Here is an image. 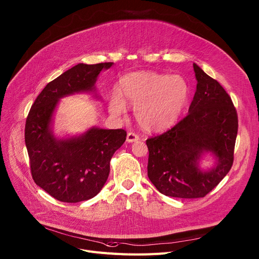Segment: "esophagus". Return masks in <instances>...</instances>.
<instances>
[{"mask_svg":"<svg viewBox=\"0 0 259 259\" xmlns=\"http://www.w3.org/2000/svg\"><path fill=\"white\" fill-rule=\"evenodd\" d=\"M140 140V137L134 132H128L127 134V142L128 143H133V142H137Z\"/></svg>","mask_w":259,"mask_h":259,"instance_id":"esophagus-1","label":"esophagus"}]
</instances>
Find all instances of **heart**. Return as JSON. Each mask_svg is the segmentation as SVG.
Returning <instances> with one entry per match:
<instances>
[{"mask_svg": "<svg viewBox=\"0 0 259 259\" xmlns=\"http://www.w3.org/2000/svg\"><path fill=\"white\" fill-rule=\"evenodd\" d=\"M189 95V85L181 75L133 72L120 79L119 94L111 95L109 110L120 115L125 112L126 103L133 105L135 118L143 129L161 131L179 120Z\"/></svg>", "mask_w": 259, "mask_h": 259, "instance_id": "obj_1", "label": "heart"}]
</instances>
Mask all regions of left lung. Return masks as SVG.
Returning <instances> with one entry per match:
<instances>
[{
  "label": "left lung",
  "instance_id": "1",
  "mask_svg": "<svg viewBox=\"0 0 259 259\" xmlns=\"http://www.w3.org/2000/svg\"><path fill=\"white\" fill-rule=\"evenodd\" d=\"M197 80L189 113L174 127L146 141L148 178L158 191L178 198L205 197L233 165L238 130L236 109L223 86L193 64ZM210 152L217 161L205 171L198 166Z\"/></svg>",
  "mask_w": 259,
  "mask_h": 259
}]
</instances>
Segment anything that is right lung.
I'll return each mask as SVG.
<instances>
[{"label":"right lung","mask_w":259,"mask_h":259,"mask_svg":"<svg viewBox=\"0 0 259 259\" xmlns=\"http://www.w3.org/2000/svg\"><path fill=\"white\" fill-rule=\"evenodd\" d=\"M112 65H75L46 85L27 116L25 144L32 179L60 201L78 202L97 195L109 176L111 157L126 141L124 129L92 127L69 139H58L52 132L53 113L60 99L94 92L99 74Z\"/></svg>","instance_id":"1"}]
</instances>
